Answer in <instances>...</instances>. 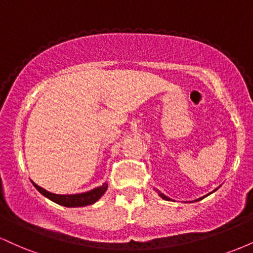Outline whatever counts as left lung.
<instances>
[{"mask_svg": "<svg viewBox=\"0 0 253 253\" xmlns=\"http://www.w3.org/2000/svg\"><path fill=\"white\" fill-rule=\"evenodd\" d=\"M215 190H216V189H215ZM159 195H161L162 197H163V199H164V200H170V199H169V197H167V196H165V195H164V194L159 193ZM208 195H210V194H208ZM202 199H203V197H201V199H197V200H196V201H200V200H202Z\"/></svg>", "mask_w": 253, "mask_h": 253, "instance_id": "8db88e82", "label": "left lung"}]
</instances>
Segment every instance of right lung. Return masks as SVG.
<instances>
[{
    "instance_id": "obj_1",
    "label": "right lung",
    "mask_w": 253,
    "mask_h": 253,
    "mask_svg": "<svg viewBox=\"0 0 253 253\" xmlns=\"http://www.w3.org/2000/svg\"><path fill=\"white\" fill-rule=\"evenodd\" d=\"M32 183H33V185L37 188L38 191H40L43 196L50 199L51 201L58 203V205L65 206V207H83V206L92 205V203L96 202L97 200L106 193L107 188H108V185L104 183L101 187L95 188V189L90 191H86V193L75 194V195H57V194H52L50 191L42 189V187L37 185L34 182Z\"/></svg>"
}]
</instances>
